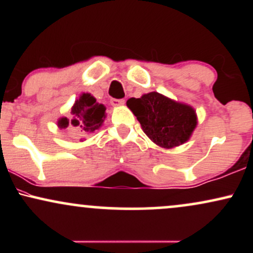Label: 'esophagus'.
<instances>
[{
    "instance_id": "esophagus-1",
    "label": "esophagus",
    "mask_w": 253,
    "mask_h": 253,
    "mask_svg": "<svg viewBox=\"0 0 253 253\" xmlns=\"http://www.w3.org/2000/svg\"><path fill=\"white\" fill-rule=\"evenodd\" d=\"M110 103H112V106H123L125 104V100L124 98H112Z\"/></svg>"
}]
</instances>
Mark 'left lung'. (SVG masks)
<instances>
[{"label": "left lung", "mask_w": 253, "mask_h": 253, "mask_svg": "<svg viewBox=\"0 0 253 253\" xmlns=\"http://www.w3.org/2000/svg\"><path fill=\"white\" fill-rule=\"evenodd\" d=\"M127 106L134 113L146 135L164 149L185 143L196 127L195 110L158 92L129 98Z\"/></svg>", "instance_id": "obj_1"}]
</instances>
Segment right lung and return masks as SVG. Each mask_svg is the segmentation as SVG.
I'll use <instances>...</instances> for the list:
<instances>
[{
	"label": "right lung",
	"instance_id": "1",
	"mask_svg": "<svg viewBox=\"0 0 253 253\" xmlns=\"http://www.w3.org/2000/svg\"><path fill=\"white\" fill-rule=\"evenodd\" d=\"M104 110L106 108L103 104L97 103L91 95L83 94L72 107L71 120L62 118L58 121V126L60 128H65L69 125H72L84 132H94L100 128L103 119L106 118Z\"/></svg>",
	"mask_w": 253,
	"mask_h": 253
}]
</instances>
